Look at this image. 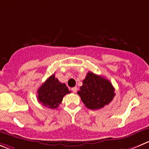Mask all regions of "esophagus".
Returning a JSON list of instances; mask_svg holds the SVG:
<instances>
[{
    "label": "esophagus",
    "mask_w": 149,
    "mask_h": 149,
    "mask_svg": "<svg viewBox=\"0 0 149 149\" xmlns=\"http://www.w3.org/2000/svg\"><path fill=\"white\" fill-rule=\"evenodd\" d=\"M72 92H74V93H76V92L77 91V87L72 88Z\"/></svg>",
    "instance_id": "esophagus-1"
}]
</instances>
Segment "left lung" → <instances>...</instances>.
<instances>
[{"label": "left lung", "mask_w": 149, "mask_h": 149, "mask_svg": "<svg viewBox=\"0 0 149 149\" xmlns=\"http://www.w3.org/2000/svg\"><path fill=\"white\" fill-rule=\"evenodd\" d=\"M115 89L107 79L95 74L87 73L77 94L86 107L91 110H98L104 107L113 100Z\"/></svg>", "instance_id": "1"}]
</instances>
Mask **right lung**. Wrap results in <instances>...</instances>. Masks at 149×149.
Listing matches in <instances>:
<instances>
[{
    "label": "right lung",
    "mask_w": 149,
    "mask_h": 149,
    "mask_svg": "<svg viewBox=\"0 0 149 149\" xmlns=\"http://www.w3.org/2000/svg\"><path fill=\"white\" fill-rule=\"evenodd\" d=\"M71 93L65 83L59 82L55 74L48 77L37 91V100L45 107L56 109L63 100V97Z\"/></svg>",
    "instance_id": "1"
}]
</instances>
